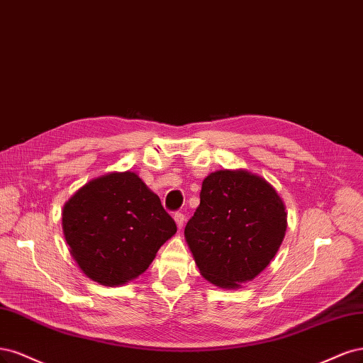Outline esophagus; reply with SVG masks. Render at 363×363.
<instances>
[{"mask_svg":"<svg viewBox=\"0 0 363 363\" xmlns=\"http://www.w3.org/2000/svg\"><path fill=\"white\" fill-rule=\"evenodd\" d=\"M173 217H174V221H177V226L181 229L185 223V216L182 213H177Z\"/></svg>","mask_w":363,"mask_h":363,"instance_id":"esophagus-1","label":"esophagus"}]
</instances>
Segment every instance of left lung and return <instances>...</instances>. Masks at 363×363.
Listing matches in <instances>:
<instances>
[{
    "instance_id": "8db88e82",
    "label": "left lung",
    "mask_w": 363,
    "mask_h": 363,
    "mask_svg": "<svg viewBox=\"0 0 363 363\" xmlns=\"http://www.w3.org/2000/svg\"><path fill=\"white\" fill-rule=\"evenodd\" d=\"M285 230V206L270 184L245 170H218L203 179L184 233L201 274L237 288L270 264Z\"/></svg>"
}]
</instances>
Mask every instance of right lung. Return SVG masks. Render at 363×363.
Listing matches in <instances>:
<instances>
[{
  "instance_id": "1",
  "label": "right lung",
  "mask_w": 363,
  "mask_h": 363,
  "mask_svg": "<svg viewBox=\"0 0 363 363\" xmlns=\"http://www.w3.org/2000/svg\"><path fill=\"white\" fill-rule=\"evenodd\" d=\"M63 232L83 273L116 286L146 272L177 223L134 172H123L93 179L69 199Z\"/></svg>"
}]
</instances>
